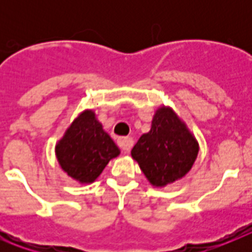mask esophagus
Listing matches in <instances>:
<instances>
[{
	"mask_svg": "<svg viewBox=\"0 0 252 252\" xmlns=\"http://www.w3.org/2000/svg\"><path fill=\"white\" fill-rule=\"evenodd\" d=\"M119 146L124 153H127L132 146V140L130 137H121V139H119Z\"/></svg>",
	"mask_w": 252,
	"mask_h": 252,
	"instance_id": "obj_1",
	"label": "esophagus"
}]
</instances>
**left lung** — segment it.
I'll list each match as a JSON object with an SVG mask.
<instances>
[{
    "label": "left lung",
    "mask_w": 252,
    "mask_h": 252,
    "mask_svg": "<svg viewBox=\"0 0 252 252\" xmlns=\"http://www.w3.org/2000/svg\"><path fill=\"white\" fill-rule=\"evenodd\" d=\"M148 180L164 187L183 178L198 155V144L171 108L161 107L154 115L151 128L131 150Z\"/></svg>",
    "instance_id": "1"
}]
</instances>
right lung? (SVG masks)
Wrapping results in <instances>:
<instances>
[{
    "label": "right lung",
    "mask_w": 252,
    "mask_h": 252,
    "mask_svg": "<svg viewBox=\"0 0 252 252\" xmlns=\"http://www.w3.org/2000/svg\"><path fill=\"white\" fill-rule=\"evenodd\" d=\"M55 151L62 169L81 183L94 182L108 161L120 154L93 111H84L78 116Z\"/></svg>",
    "instance_id": "1"
}]
</instances>
